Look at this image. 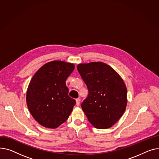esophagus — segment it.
<instances>
[{
    "label": "esophagus",
    "instance_id": "34e87169",
    "mask_svg": "<svg viewBox=\"0 0 159 159\" xmlns=\"http://www.w3.org/2000/svg\"><path fill=\"white\" fill-rule=\"evenodd\" d=\"M76 105L78 107L80 104V99H76Z\"/></svg>",
    "mask_w": 159,
    "mask_h": 159
}]
</instances>
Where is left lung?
I'll use <instances>...</instances> for the list:
<instances>
[{
	"label": "left lung",
	"mask_w": 159,
	"mask_h": 159,
	"mask_svg": "<svg viewBox=\"0 0 159 159\" xmlns=\"http://www.w3.org/2000/svg\"><path fill=\"white\" fill-rule=\"evenodd\" d=\"M78 70L89 90L81 108L89 122L98 129L109 128L123 115L127 89L119 74L101 61L80 63Z\"/></svg>",
	"instance_id": "left-lung-1"
}]
</instances>
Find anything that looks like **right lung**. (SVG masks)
<instances>
[{
    "mask_svg": "<svg viewBox=\"0 0 159 159\" xmlns=\"http://www.w3.org/2000/svg\"><path fill=\"white\" fill-rule=\"evenodd\" d=\"M74 65L63 61L45 63L34 74L27 90L26 102L40 125L57 128L69 118L76 101L68 95L66 80Z\"/></svg>",
    "mask_w": 159,
    "mask_h": 159,
    "instance_id": "obj_1",
    "label": "right lung"
}]
</instances>
